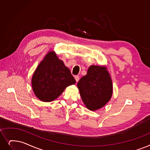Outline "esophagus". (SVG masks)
I'll list each match as a JSON object with an SVG mask.
<instances>
[{
  "label": "esophagus",
  "mask_w": 150,
  "mask_h": 150,
  "mask_svg": "<svg viewBox=\"0 0 150 150\" xmlns=\"http://www.w3.org/2000/svg\"><path fill=\"white\" fill-rule=\"evenodd\" d=\"M75 80H76V82L79 81V80H80V77H79V76H78V75L75 76Z\"/></svg>",
  "instance_id": "34e87169"
}]
</instances>
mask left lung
Here are the masks:
<instances>
[{
	"label": "left lung",
	"mask_w": 150,
	"mask_h": 150,
	"mask_svg": "<svg viewBox=\"0 0 150 150\" xmlns=\"http://www.w3.org/2000/svg\"><path fill=\"white\" fill-rule=\"evenodd\" d=\"M77 86L84 105L91 110L103 107L113 93L112 81L105 67L90 66L87 74L78 82Z\"/></svg>",
	"instance_id": "obj_1"
}]
</instances>
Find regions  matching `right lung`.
Listing matches in <instances>:
<instances>
[{"instance_id": "obj_1", "label": "right lung", "mask_w": 150, "mask_h": 150, "mask_svg": "<svg viewBox=\"0 0 150 150\" xmlns=\"http://www.w3.org/2000/svg\"><path fill=\"white\" fill-rule=\"evenodd\" d=\"M75 83L70 70L53 52H50L45 56L32 79V89L35 96L43 102L54 100L67 86Z\"/></svg>"}]
</instances>
